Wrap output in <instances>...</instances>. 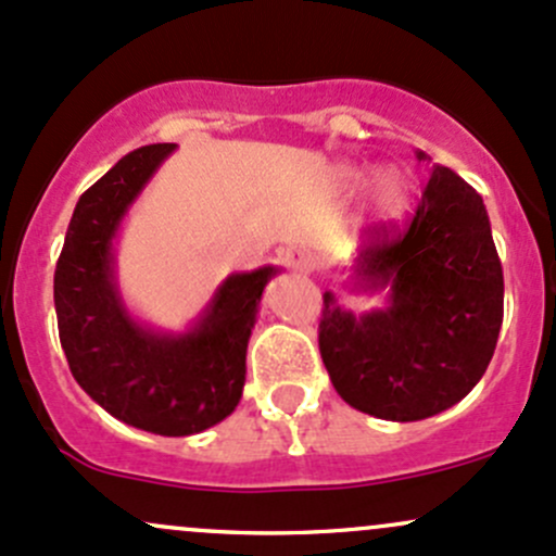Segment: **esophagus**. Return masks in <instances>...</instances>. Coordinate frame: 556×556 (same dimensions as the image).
<instances>
[{
	"mask_svg": "<svg viewBox=\"0 0 556 556\" xmlns=\"http://www.w3.org/2000/svg\"><path fill=\"white\" fill-rule=\"evenodd\" d=\"M283 265H289L291 270H296V273H309L313 270V260H309V254L304 252V249H286L283 254Z\"/></svg>",
	"mask_w": 556,
	"mask_h": 556,
	"instance_id": "1",
	"label": "esophagus"
}]
</instances>
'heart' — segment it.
Returning <instances> with one entry per match:
<instances>
[{
  "mask_svg": "<svg viewBox=\"0 0 556 556\" xmlns=\"http://www.w3.org/2000/svg\"><path fill=\"white\" fill-rule=\"evenodd\" d=\"M339 180L348 188H361L368 180V172L363 166H342L339 169ZM408 180L403 172L387 169L376 175L374 180V214L376 223L381 225H395L403 219L405 208H408Z\"/></svg>",
  "mask_w": 556,
  "mask_h": 556,
  "instance_id": "1",
  "label": "heart"
}]
</instances>
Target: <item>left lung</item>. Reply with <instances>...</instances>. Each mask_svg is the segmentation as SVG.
Wrapping results in <instances>:
<instances>
[{
  "label": "left lung",
  "instance_id": "1",
  "mask_svg": "<svg viewBox=\"0 0 556 556\" xmlns=\"http://www.w3.org/2000/svg\"><path fill=\"white\" fill-rule=\"evenodd\" d=\"M350 270L352 291H387V304L355 315L324 294L320 357L344 403L419 421L467 397L504 320V273L480 193L434 164L408 230L374 228Z\"/></svg>",
  "mask_w": 556,
  "mask_h": 556
}]
</instances>
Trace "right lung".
<instances>
[{
  "label": "right lung",
  "mask_w": 556,
  "mask_h": 556,
  "mask_svg": "<svg viewBox=\"0 0 556 556\" xmlns=\"http://www.w3.org/2000/svg\"><path fill=\"white\" fill-rule=\"evenodd\" d=\"M175 148H137L105 172L76 204L55 267L58 331L74 379L113 419L164 438L199 434L236 410L262 291L280 273L273 265L232 273L180 333L129 313L113 241Z\"/></svg>",
  "instance_id": "1"
}]
</instances>
